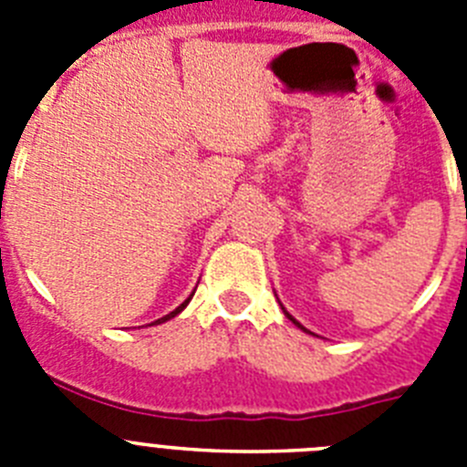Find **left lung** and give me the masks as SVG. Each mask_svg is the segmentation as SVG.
I'll use <instances>...</instances> for the list:
<instances>
[{
  "label": "left lung",
  "mask_w": 467,
  "mask_h": 467,
  "mask_svg": "<svg viewBox=\"0 0 467 467\" xmlns=\"http://www.w3.org/2000/svg\"><path fill=\"white\" fill-rule=\"evenodd\" d=\"M280 306H283V304H280ZM283 313H285V316H287V317H290V320H292V323H295V325H296V327H301V329H304V332H308V329H306V327H304V325H301V323H296L295 317H292V316H290V313L285 311V308H283Z\"/></svg>",
  "instance_id": "obj_1"
}]
</instances>
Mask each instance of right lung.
<instances>
[{
    "mask_svg": "<svg viewBox=\"0 0 467 467\" xmlns=\"http://www.w3.org/2000/svg\"><path fill=\"white\" fill-rule=\"evenodd\" d=\"M192 296H193V292H192V295H189V296H187V299H184V301H182V304H180V306H177V308H175V311H171V313H168V316L159 317V320H156V323H151V325H161V323H166V320H171V317H175V316H177V313H182V311H184V308H187V304H189V301H192Z\"/></svg>",
    "mask_w": 467,
    "mask_h": 467,
    "instance_id": "add662e5",
    "label": "right lung"
}]
</instances>
